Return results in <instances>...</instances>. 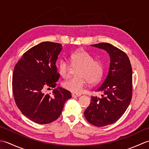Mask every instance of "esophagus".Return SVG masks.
Wrapping results in <instances>:
<instances>
[{
  "label": "esophagus",
  "instance_id": "1",
  "mask_svg": "<svg viewBox=\"0 0 149 149\" xmlns=\"http://www.w3.org/2000/svg\"><path fill=\"white\" fill-rule=\"evenodd\" d=\"M81 95V94H79V93H72V96L73 97H80Z\"/></svg>",
  "mask_w": 149,
  "mask_h": 149
}]
</instances>
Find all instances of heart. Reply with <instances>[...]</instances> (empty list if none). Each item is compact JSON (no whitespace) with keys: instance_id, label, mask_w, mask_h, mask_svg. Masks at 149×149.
<instances>
[{"instance_id":"1","label":"heart","mask_w":149,"mask_h":149,"mask_svg":"<svg viewBox=\"0 0 149 149\" xmlns=\"http://www.w3.org/2000/svg\"><path fill=\"white\" fill-rule=\"evenodd\" d=\"M72 66L78 68L75 71L76 77L70 79L63 83L62 86L72 93H79L86 86L87 82L95 84L101 80L104 74V67L100 61L94 60L90 54L83 49L72 53L70 56ZM58 70L61 76L66 79L69 77L70 66L67 61L59 62Z\"/></svg>"}]
</instances>
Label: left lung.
<instances>
[{"label":"left lung","mask_w":149,"mask_h":149,"mask_svg":"<svg viewBox=\"0 0 149 149\" xmlns=\"http://www.w3.org/2000/svg\"><path fill=\"white\" fill-rule=\"evenodd\" d=\"M91 46L106 50L110 56L108 75L97 91L100 97H91L84 111L87 121L97 127H104L118 120L127 109L132 99V70L127 55L108 43Z\"/></svg>","instance_id":"8db88e82"}]
</instances>
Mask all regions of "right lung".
<instances>
[{
    "label": "right lung",
    "mask_w": 149,
    "mask_h": 149,
    "mask_svg": "<svg viewBox=\"0 0 149 149\" xmlns=\"http://www.w3.org/2000/svg\"><path fill=\"white\" fill-rule=\"evenodd\" d=\"M61 49L60 43L42 42L25 52L15 66L12 88L15 103L24 115L39 124L58 119L72 97L61 87L51 95L43 92L45 88L56 86L60 75L56 62Z\"/></svg>",
    "instance_id": "right-lung-1"
}]
</instances>
